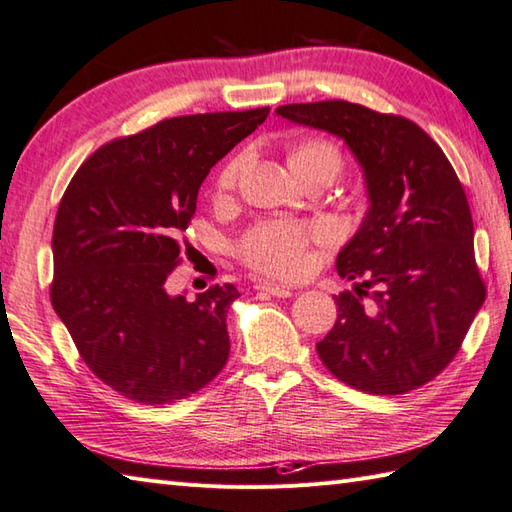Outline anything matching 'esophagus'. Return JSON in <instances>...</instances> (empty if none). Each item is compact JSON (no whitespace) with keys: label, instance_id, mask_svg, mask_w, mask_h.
I'll list each match as a JSON object with an SVG mask.
<instances>
[{"label":"esophagus","instance_id":"obj_1","mask_svg":"<svg viewBox=\"0 0 512 512\" xmlns=\"http://www.w3.org/2000/svg\"><path fill=\"white\" fill-rule=\"evenodd\" d=\"M255 290H259V292H268V295L281 297V299L292 295V290H290V288H286V286H279V284H270V281H257V284H255Z\"/></svg>","mask_w":512,"mask_h":512}]
</instances>
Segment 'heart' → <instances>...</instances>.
<instances>
[{
	"label": "heart",
	"mask_w": 512,
	"mask_h": 512,
	"mask_svg": "<svg viewBox=\"0 0 512 512\" xmlns=\"http://www.w3.org/2000/svg\"><path fill=\"white\" fill-rule=\"evenodd\" d=\"M246 165V156H235L217 173L215 187L220 193L235 189L239 173ZM290 167L295 173L310 169H325L332 176L343 167V154L330 140H306L290 151ZM323 231L319 226L295 224L284 220H268L255 224L239 242V257L259 273L292 279L306 273L308 268V246Z\"/></svg>",
	"instance_id": "heart-1"
}]
</instances>
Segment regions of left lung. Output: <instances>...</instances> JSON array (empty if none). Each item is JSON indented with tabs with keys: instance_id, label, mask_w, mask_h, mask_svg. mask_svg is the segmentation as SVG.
Listing matches in <instances>:
<instances>
[{
	"instance_id": "1",
	"label": "left lung",
	"mask_w": 512,
	"mask_h": 512,
	"mask_svg": "<svg viewBox=\"0 0 512 512\" xmlns=\"http://www.w3.org/2000/svg\"><path fill=\"white\" fill-rule=\"evenodd\" d=\"M277 114L343 138L369 193L361 228L336 257L339 275L363 284L334 297L339 317L317 343L319 358L341 383L367 394L422 387L460 352L486 299L458 173L405 116L347 101L290 103Z\"/></svg>"
}]
</instances>
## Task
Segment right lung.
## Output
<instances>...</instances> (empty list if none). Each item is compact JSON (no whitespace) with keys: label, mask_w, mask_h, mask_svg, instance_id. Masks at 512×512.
Instances as JSON below:
<instances>
[{"label":"right lung","mask_w":512,"mask_h":512,"mask_svg":"<svg viewBox=\"0 0 512 512\" xmlns=\"http://www.w3.org/2000/svg\"><path fill=\"white\" fill-rule=\"evenodd\" d=\"M270 107L165 118L96 149L65 189L52 231L50 301L92 374L143 405L189 398L228 361L215 284L189 301L169 277L211 167L266 121Z\"/></svg>","instance_id":"1"}]
</instances>
